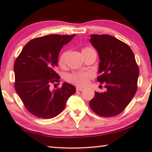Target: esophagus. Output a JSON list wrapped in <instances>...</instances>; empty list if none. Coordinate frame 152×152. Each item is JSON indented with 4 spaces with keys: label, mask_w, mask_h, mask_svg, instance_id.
I'll return each instance as SVG.
<instances>
[{
    "label": "esophagus",
    "mask_w": 152,
    "mask_h": 152,
    "mask_svg": "<svg viewBox=\"0 0 152 152\" xmlns=\"http://www.w3.org/2000/svg\"><path fill=\"white\" fill-rule=\"evenodd\" d=\"M84 88H81V87H76V91L77 92H78V91H82V90H83Z\"/></svg>",
    "instance_id": "obj_1"
}]
</instances>
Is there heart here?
I'll return each instance as SVG.
<instances>
[{"instance_id":"1","label":"heart","mask_w":152,"mask_h":152,"mask_svg":"<svg viewBox=\"0 0 152 152\" xmlns=\"http://www.w3.org/2000/svg\"><path fill=\"white\" fill-rule=\"evenodd\" d=\"M82 53L83 56H85L86 55L94 54L96 55V52L94 50L86 47L82 50ZM67 52H63L60 54L58 59V64L61 67L65 66L66 64V58ZM92 76L90 73L84 72V73H74L69 76V81L71 82L72 83L76 84L78 86H85L88 83H89L90 80L92 78Z\"/></svg>"}]
</instances>
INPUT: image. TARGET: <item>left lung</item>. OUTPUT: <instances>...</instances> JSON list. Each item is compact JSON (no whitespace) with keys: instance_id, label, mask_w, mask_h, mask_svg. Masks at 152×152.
I'll return each mask as SVG.
<instances>
[{"instance_id":"8db88e82","label":"left lung","mask_w":152,"mask_h":152,"mask_svg":"<svg viewBox=\"0 0 152 152\" xmlns=\"http://www.w3.org/2000/svg\"><path fill=\"white\" fill-rule=\"evenodd\" d=\"M90 42L97 50L100 62L98 81L107 90L95 92L90 106L104 117L119 114L132 101L137 91L139 68L129 46L112 36L91 34Z\"/></svg>"}]
</instances>
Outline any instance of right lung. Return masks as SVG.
<instances>
[{
    "instance_id": "add662e5",
    "label": "right lung",
    "mask_w": 152,
    "mask_h": 152,
    "mask_svg": "<svg viewBox=\"0 0 152 152\" xmlns=\"http://www.w3.org/2000/svg\"><path fill=\"white\" fill-rule=\"evenodd\" d=\"M75 35L34 38L24 46L15 60V90L27 110L35 116L44 119L56 116L76 92V88L67 82L57 89L50 88L51 84L59 82L55 69L60 50Z\"/></svg>"
}]
</instances>
